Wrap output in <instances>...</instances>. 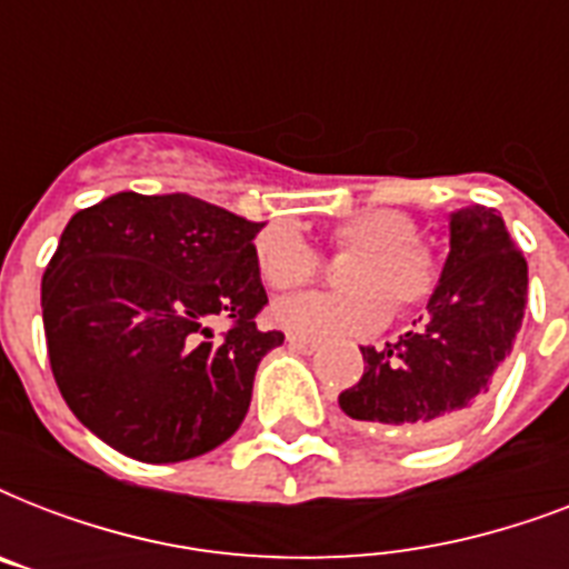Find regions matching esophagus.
<instances>
[{"instance_id": "34e87169", "label": "esophagus", "mask_w": 569, "mask_h": 569, "mask_svg": "<svg viewBox=\"0 0 569 569\" xmlns=\"http://www.w3.org/2000/svg\"><path fill=\"white\" fill-rule=\"evenodd\" d=\"M286 342H289V348H295V351H303V355H312V351L319 348V339L301 337V333H286Z\"/></svg>"}]
</instances>
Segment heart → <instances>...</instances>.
Listing matches in <instances>:
<instances>
[{"label":"heart","instance_id":"b5f03b06","mask_svg":"<svg viewBox=\"0 0 569 569\" xmlns=\"http://www.w3.org/2000/svg\"><path fill=\"white\" fill-rule=\"evenodd\" d=\"M337 250H351L339 266V292L298 295L274 303L271 319L303 337L363 333L392 310L422 307L437 289L440 268L419 227L401 209H360L333 227ZM253 266L271 292H295L319 274L316 250L292 227H266L253 241Z\"/></svg>","mask_w":569,"mask_h":569}]
</instances>
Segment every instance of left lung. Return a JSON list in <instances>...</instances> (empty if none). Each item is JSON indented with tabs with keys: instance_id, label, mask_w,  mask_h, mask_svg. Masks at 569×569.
<instances>
[{
	"instance_id": "left-lung-1",
	"label": "left lung",
	"mask_w": 569,
	"mask_h": 569,
	"mask_svg": "<svg viewBox=\"0 0 569 569\" xmlns=\"http://www.w3.org/2000/svg\"><path fill=\"white\" fill-rule=\"evenodd\" d=\"M451 250L428 316L383 348H360L363 378L339 407L372 431L431 442L485 405L526 312L529 266L502 214L469 206L451 214Z\"/></svg>"
}]
</instances>
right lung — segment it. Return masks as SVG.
<instances>
[{"label":"right lung","mask_w":569,"mask_h":569,"mask_svg":"<svg viewBox=\"0 0 569 569\" xmlns=\"http://www.w3.org/2000/svg\"><path fill=\"white\" fill-rule=\"evenodd\" d=\"M259 230L191 194L120 191L70 218L40 283L49 366L111 449L177 463L239 431L259 360L283 346L257 328Z\"/></svg>","instance_id":"add662e5"}]
</instances>
